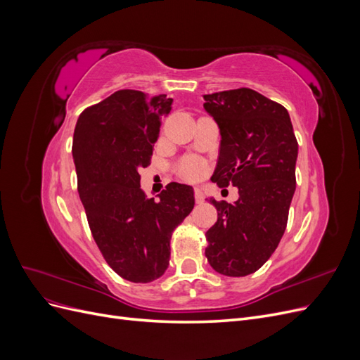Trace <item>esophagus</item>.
<instances>
[{"label":"esophagus","mask_w":360,"mask_h":360,"mask_svg":"<svg viewBox=\"0 0 360 360\" xmlns=\"http://www.w3.org/2000/svg\"><path fill=\"white\" fill-rule=\"evenodd\" d=\"M195 201H197L198 204H201L204 201V192L200 188L195 189Z\"/></svg>","instance_id":"34e87169"}]
</instances>
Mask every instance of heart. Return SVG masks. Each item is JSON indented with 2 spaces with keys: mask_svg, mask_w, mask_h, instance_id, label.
Returning a JSON list of instances; mask_svg holds the SVG:
<instances>
[{
  "mask_svg": "<svg viewBox=\"0 0 360 360\" xmlns=\"http://www.w3.org/2000/svg\"><path fill=\"white\" fill-rule=\"evenodd\" d=\"M181 176L186 177L189 180H195L198 179L201 174H202V167L197 162H186L184 165L181 167Z\"/></svg>",
  "mask_w": 360,
  "mask_h": 360,
  "instance_id": "heart-1",
  "label": "heart"
}]
</instances>
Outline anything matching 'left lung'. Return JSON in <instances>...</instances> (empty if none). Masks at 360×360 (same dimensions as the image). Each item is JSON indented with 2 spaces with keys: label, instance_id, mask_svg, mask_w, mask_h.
<instances>
[{
  "label": "left lung",
  "instance_id": "obj_1",
  "mask_svg": "<svg viewBox=\"0 0 360 360\" xmlns=\"http://www.w3.org/2000/svg\"><path fill=\"white\" fill-rule=\"evenodd\" d=\"M202 97L221 134L212 181L238 188L234 202L209 198L217 222L205 233V257L217 274L246 276L266 263L284 236L296 191L297 139L285 108L255 90Z\"/></svg>",
  "mask_w": 360,
  "mask_h": 360
}]
</instances>
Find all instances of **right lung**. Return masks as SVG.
I'll return each instance as SVG.
<instances>
[{"instance_id":"1","label":"right lung","mask_w":360,"mask_h":360,"mask_svg":"<svg viewBox=\"0 0 360 360\" xmlns=\"http://www.w3.org/2000/svg\"><path fill=\"white\" fill-rule=\"evenodd\" d=\"M167 94L120 90L86 108L75 126L72 155L78 192L94 240L122 278L147 284L169 264V240L195 205L193 188L169 183L147 198L139 169L150 165Z\"/></svg>"}]
</instances>
